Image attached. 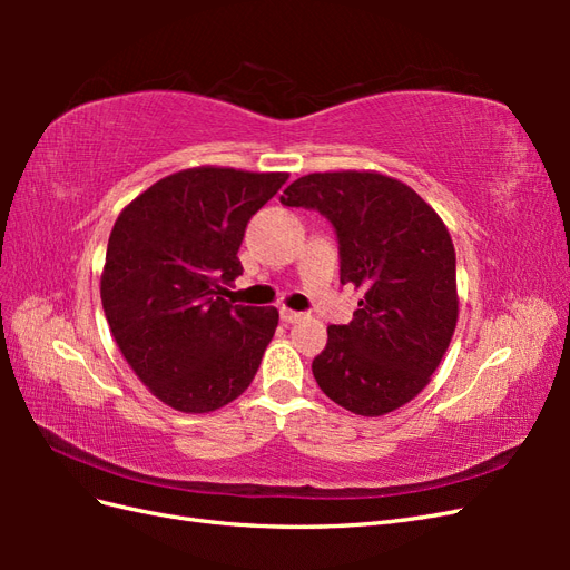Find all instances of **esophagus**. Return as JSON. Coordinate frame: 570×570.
Listing matches in <instances>:
<instances>
[{
  "instance_id": "obj_1",
  "label": "esophagus",
  "mask_w": 570,
  "mask_h": 570,
  "mask_svg": "<svg viewBox=\"0 0 570 570\" xmlns=\"http://www.w3.org/2000/svg\"><path fill=\"white\" fill-rule=\"evenodd\" d=\"M281 318L285 321V323H297V321H302L304 318V314H299V312H292V308H281Z\"/></svg>"
}]
</instances>
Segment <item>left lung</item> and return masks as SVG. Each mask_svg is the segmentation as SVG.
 Listing matches in <instances>:
<instances>
[{
  "label": "left lung",
  "instance_id": "left-lung-1",
  "mask_svg": "<svg viewBox=\"0 0 570 570\" xmlns=\"http://www.w3.org/2000/svg\"><path fill=\"white\" fill-rule=\"evenodd\" d=\"M281 202L333 223L340 283L364 292L347 325L327 327L312 364L318 387L358 416L404 406L456 327V254L442 218L409 185L368 170L308 174Z\"/></svg>",
  "mask_w": 570,
  "mask_h": 570
}]
</instances>
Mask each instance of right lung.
<instances>
[{
  "label": "right lung",
  "instance_id": "obj_1",
  "mask_svg": "<svg viewBox=\"0 0 570 570\" xmlns=\"http://www.w3.org/2000/svg\"><path fill=\"white\" fill-rule=\"evenodd\" d=\"M287 174L199 166L154 183L114 223L101 306L120 354L168 406L216 411L243 394L278 308L223 299L243 275L249 218Z\"/></svg>",
  "mask_w": 570,
  "mask_h": 570
}]
</instances>
